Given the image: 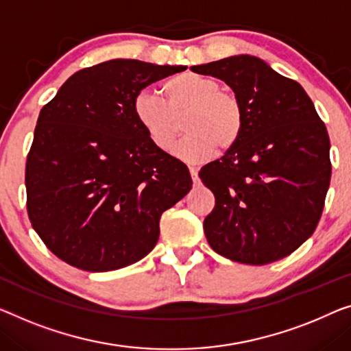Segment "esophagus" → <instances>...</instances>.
Wrapping results in <instances>:
<instances>
[{
    "label": "esophagus",
    "instance_id": "esophagus-1",
    "mask_svg": "<svg viewBox=\"0 0 351 351\" xmlns=\"http://www.w3.org/2000/svg\"><path fill=\"white\" fill-rule=\"evenodd\" d=\"M189 171H191L193 184H198V182H200V178H198V171H197L195 167H189Z\"/></svg>",
    "mask_w": 351,
    "mask_h": 351
}]
</instances>
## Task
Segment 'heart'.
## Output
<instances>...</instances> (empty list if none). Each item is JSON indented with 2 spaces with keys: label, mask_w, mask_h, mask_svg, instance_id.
<instances>
[{
  "label": "heart",
  "mask_w": 351,
  "mask_h": 351,
  "mask_svg": "<svg viewBox=\"0 0 351 351\" xmlns=\"http://www.w3.org/2000/svg\"><path fill=\"white\" fill-rule=\"evenodd\" d=\"M165 99L151 90L134 97V114L146 137L162 153H169L180 135V119L184 118L186 138L175 154L189 164H198L227 151L241 137L244 110L233 93L221 90L216 78L187 72L169 78L162 86Z\"/></svg>",
  "instance_id": "b5f03b06"
}]
</instances>
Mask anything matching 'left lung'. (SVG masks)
<instances>
[{
  "label": "left lung",
  "instance_id": "left-lung-1",
  "mask_svg": "<svg viewBox=\"0 0 351 351\" xmlns=\"http://www.w3.org/2000/svg\"><path fill=\"white\" fill-rule=\"evenodd\" d=\"M191 69L226 82L244 110L237 145L198 173L216 197L203 222L209 245L245 265L287 257L315 232L325 206L331 181L325 123L300 83L257 56Z\"/></svg>",
  "mask_w": 351,
  "mask_h": 351
}]
</instances>
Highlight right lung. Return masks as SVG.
Here are the masks:
<instances>
[{"mask_svg":"<svg viewBox=\"0 0 351 351\" xmlns=\"http://www.w3.org/2000/svg\"><path fill=\"white\" fill-rule=\"evenodd\" d=\"M186 69L110 60L75 72L42 107L26 159V208L62 261L106 273L154 249L162 213L192 189V178L149 142L134 97Z\"/></svg>","mask_w":351,"mask_h":351,"instance_id":"right-lung-1","label":"right lung"}]
</instances>
